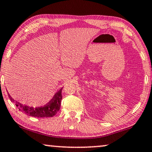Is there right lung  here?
<instances>
[{
    "label": "right lung",
    "mask_w": 152,
    "mask_h": 152,
    "mask_svg": "<svg viewBox=\"0 0 152 152\" xmlns=\"http://www.w3.org/2000/svg\"><path fill=\"white\" fill-rule=\"evenodd\" d=\"M62 89L63 87L55 94L54 97L45 105L42 107L34 108L33 107H29L25 104H21L12 98L11 96L8 93V96L10 100L12 102H14L18 110L25 113V114L37 118H48L55 116L61 108V100H62Z\"/></svg>",
    "instance_id": "1"
}]
</instances>
